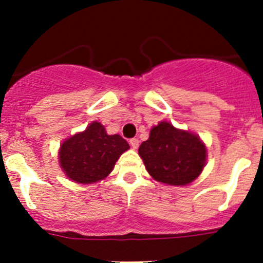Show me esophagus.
Wrapping results in <instances>:
<instances>
[{"label": "esophagus", "mask_w": 263, "mask_h": 263, "mask_svg": "<svg viewBox=\"0 0 263 263\" xmlns=\"http://www.w3.org/2000/svg\"><path fill=\"white\" fill-rule=\"evenodd\" d=\"M129 145H131L132 148H135V150H136V148L139 147L140 141L137 139H131V140H129Z\"/></svg>", "instance_id": "obj_1"}]
</instances>
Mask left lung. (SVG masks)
I'll use <instances>...</instances> for the list:
<instances>
[{"label":"left lung","instance_id":"8db88e82","mask_svg":"<svg viewBox=\"0 0 263 263\" xmlns=\"http://www.w3.org/2000/svg\"><path fill=\"white\" fill-rule=\"evenodd\" d=\"M139 155L155 181L178 187L200 177L208 160V148L196 134L161 121L140 145Z\"/></svg>","mask_w":263,"mask_h":263}]
</instances>
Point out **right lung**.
I'll return each instance as SVG.
<instances>
[{
  "label": "right lung",
  "mask_w": 263,
  "mask_h": 263,
  "mask_svg": "<svg viewBox=\"0 0 263 263\" xmlns=\"http://www.w3.org/2000/svg\"><path fill=\"white\" fill-rule=\"evenodd\" d=\"M129 148L119 135H108L100 122L94 121L61 144L58 161L65 176L80 184L107 178L119 156Z\"/></svg>",
  "instance_id": "right-lung-1"
}]
</instances>
